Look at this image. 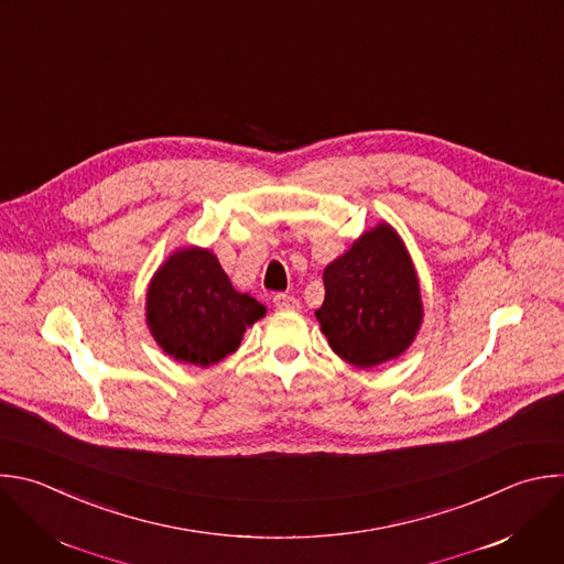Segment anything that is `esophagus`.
I'll use <instances>...</instances> for the list:
<instances>
[{
	"mask_svg": "<svg viewBox=\"0 0 564 564\" xmlns=\"http://www.w3.org/2000/svg\"><path fill=\"white\" fill-rule=\"evenodd\" d=\"M272 301H274L276 310H294V307H299V299L292 296V294H285V292L274 294Z\"/></svg>",
	"mask_w": 564,
	"mask_h": 564,
	"instance_id": "esophagus-1",
	"label": "esophagus"
}]
</instances>
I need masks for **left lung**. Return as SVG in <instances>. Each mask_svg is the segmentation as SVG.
I'll list each match as a JSON object with an SVG mask.
<instances>
[{
	"label": "left lung",
	"instance_id": "left-lung-1",
	"mask_svg": "<svg viewBox=\"0 0 564 564\" xmlns=\"http://www.w3.org/2000/svg\"><path fill=\"white\" fill-rule=\"evenodd\" d=\"M316 310L329 347L369 369L401 356L423 323L421 285L403 239L390 224L360 235L325 272Z\"/></svg>",
	"mask_w": 564,
	"mask_h": 564
}]
</instances>
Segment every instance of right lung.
Here are the masks:
<instances>
[{
    "instance_id": "add662e5",
    "label": "right lung",
    "mask_w": 564,
    "mask_h": 564,
    "mask_svg": "<svg viewBox=\"0 0 564 564\" xmlns=\"http://www.w3.org/2000/svg\"><path fill=\"white\" fill-rule=\"evenodd\" d=\"M265 307L232 288L219 259L206 248L172 252L145 294V323L156 345L178 362L215 365L232 354L246 327Z\"/></svg>"
}]
</instances>
